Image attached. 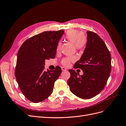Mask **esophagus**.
Here are the masks:
<instances>
[{"label": "esophagus", "instance_id": "obj_1", "mask_svg": "<svg viewBox=\"0 0 126 126\" xmlns=\"http://www.w3.org/2000/svg\"><path fill=\"white\" fill-rule=\"evenodd\" d=\"M62 70L63 71H66V70H67V69L63 67H62Z\"/></svg>", "mask_w": 126, "mask_h": 126}]
</instances>
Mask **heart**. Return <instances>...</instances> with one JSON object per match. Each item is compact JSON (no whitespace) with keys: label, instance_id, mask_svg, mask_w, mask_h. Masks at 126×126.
<instances>
[{"label":"heart","instance_id":"b5f03b06","mask_svg":"<svg viewBox=\"0 0 126 126\" xmlns=\"http://www.w3.org/2000/svg\"><path fill=\"white\" fill-rule=\"evenodd\" d=\"M65 38L68 41L75 44L76 48L78 50H81L85 48L87 43V38L81 32L74 29L69 30L65 35ZM61 46V44L58 43L57 46V50L58 51ZM73 58H64L62 61V63L64 66H68Z\"/></svg>","mask_w":126,"mask_h":126}]
</instances>
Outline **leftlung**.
<instances>
[{"label":"left lung","instance_id":"1","mask_svg":"<svg viewBox=\"0 0 126 126\" xmlns=\"http://www.w3.org/2000/svg\"><path fill=\"white\" fill-rule=\"evenodd\" d=\"M87 43L83 54L74 68H79L83 75L69 70L70 77L68 84L77 96L89 99L104 88L111 71V55L104 42L97 34L88 31Z\"/></svg>","mask_w":126,"mask_h":126}]
</instances>
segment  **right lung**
Here are the masks:
<instances>
[{
	"label": "right lung",
	"mask_w": 126,
	"mask_h": 126,
	"mask_svg": "<svg viewBox=\"0 0 126 126\" xmlns=\"http://www.w3.org/2000/svg\"><path fill=\"white\" fill-rule=\"evenodd\" d=\"M64 32H44L28 39L20 47L15 76L21 92L29 101L42 102L53 92L62 69L57 66L55 70L45 71V62L55 57L58 42Z\"/></svg>",
	"instance_id": "add662e5"
}]
</instances>
